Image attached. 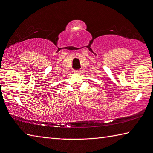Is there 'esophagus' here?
I'll use <instances>...</instances> for the list:
<instances>
[{
  "instance_id": "esophagus-1",
  "label": "esophagus",
  "mask_w": 153,
  "mask_h": 153,
  "mask_svg": "<svg viewBox=\"0 0 153 153\" xmlns=\"http://www.w3.org/2000/svg\"><path fill=\"white\" fill-rule=\"evenodd\" d=\"M74 73H76V74H79L81 72V70H74Z\"/></svg>"
}]
</instances>
